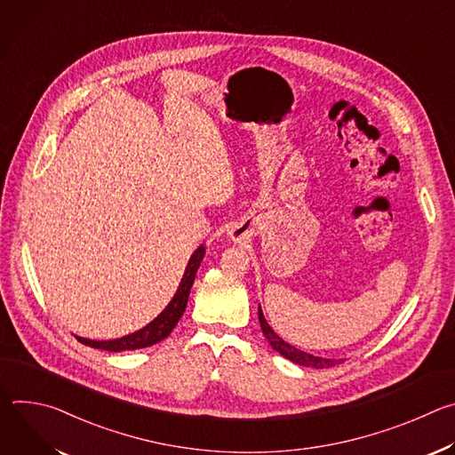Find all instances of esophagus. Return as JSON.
<instances>
[{"mask_svg":"<svg viewBox=\"0 0 455 455\" xmlns=\"http://www.w3.org/2000/svg\"><path fill=\"white\" fill-rule=\"evenodd\" d=\"M228 239L232 243H244L250 239L251 232H250V227L248 225H243V223H235L228 232H227Z\"/></svg>","mask_w":455,"mask_h":455,"instance_id":"34e87169","label":"esophagus"}]
</instances>
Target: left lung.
Masks as SVG:
<instances>
[{"label":"left lung","instance_id":"8db88e82","mask_svg":"<svg viewBox=\"0 0 455 455\" xmlns=\"http://www.w3.org/2000/svg\"><path fill=\"white\" fill-rule=\"evenodd\" d=\"M259 322H261V330L267 337V340L270 342V346L274 347V351H277L281 356L288 358L290 362L297 363V365H302V367H313V369H328V367H333L337 365L340 360L337 358H323V356H315V355H309L306 351H300L297 349L295 346L284 342L274 330L270 323L267 322L265 315H263V309H261V304H259Z\"/></svg>","mask_w":455,"mask_h":455}]
</instances>
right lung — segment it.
I'll list each match as a JSON object with an SVG mask.
<instances>
[{
  "instance_id": "obj_1",
  "label": "right lung",
  "mask_w": 455,
  "mask_h": 455,
  "mask_svg": "<svg viewBox=\"0 0 455 455\" xmlns=\"http://www.w3.org/2000/svg\"><path fill=\"white\" fill-rule=\"evenodd\" d=\"M204 257H205V246L200 244L196 250L192 251L188 263L185 267L183 277L180 281V286H178L174 297L171 299V302L164 307V311L156 318H153L142 330H139L132 335L120 337V339H113V340H92V339H84V337H77V335H76V339L84 346H90L95 349H104V351H113V353L142 349V347H149L153 344L162 342L164 339H167L171 335V331L174 330V326L187 307L188 293H190L194 277H196V272L204 261Z\"/></svg>"
}]
</instances>
